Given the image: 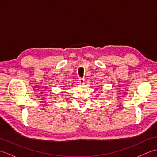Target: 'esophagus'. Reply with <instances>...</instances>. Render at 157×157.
I'll use <instances>...</instances> for the list:
<instances>
[{"label": "esophagus", "mask_w": 157, "mask_h": 157, "mask_svg": "<svg viewBox=\"0 0 157 157\" xmlns=\"http://www.w3.org/2000/svg\"><path fill=\"white\" fill-rule=\"evenodd\" d=\"M78 83H79V84H80V85H84L85 84L84 78H79L78 80Z\"/></svg>", "instance_id": "obj_1"}]
</instances>
